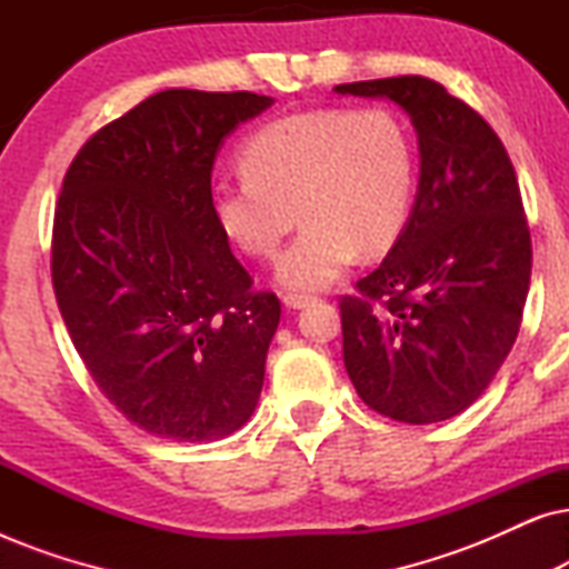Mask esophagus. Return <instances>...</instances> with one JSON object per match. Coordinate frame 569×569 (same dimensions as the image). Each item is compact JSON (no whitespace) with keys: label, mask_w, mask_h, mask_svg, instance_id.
Masks as SVG:
<instances>
[{"label":"esophagus","mask_w":569,"mask_h":569,"mask_svg":"<svg viewBox=\"0 0 569 569\" xmlns=\"http://www.w3.org/2000/svg\"><path fill=\"white\" fill-rule=\"evenodd\" d=\"M282 302H284L287 308L300 310V308H306L308 302H313V295H306V292H287L284 298H282Z\"/></svg>","instance_id":"obj_1"}]
</instances>
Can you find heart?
Masks as SVG:
<instances>
[{
	"mask_svg": "<svg viewBox=\"0 0 569 569\" xmlns=\"http://www.w3.org/2000/svg\"><path fill=\"white\" fill-rule=\"evenodd\" d=\"M238 181L209 197L222 236L271 259L295 220L300 236L277 261L279 284L318 290L357 253L376 259L407 228L417 191V147L383 106L313 108L253 131L240 147Z\"/></svg>",
	"mask_w": 569,
	"mask_h": 569,
	"instance_id": "1",
	"label": "heart"
}]
</instances>
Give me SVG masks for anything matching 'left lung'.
Wrapping results in <instances>:
<instances>
[{
	"mask_svg": "<svg viewBox=\"0 0 569 569\" xmlns=\"http://www.w3.org/2000/svg\"><path fill=\"white\" fill-rule=\"evenodd\" d=\"M341 96L388 98L415 123L419 186L383 263L341 298L345 368L360 399L407 425L461 415L516 345L531 232L516 168L492 127L419 74L349 82Z\"/></svg>",
	"mask_w": 569,
	"mask_h": 569,
	"instance_id": "8db88e82",
	"label": "left lung"
}]
</instances>
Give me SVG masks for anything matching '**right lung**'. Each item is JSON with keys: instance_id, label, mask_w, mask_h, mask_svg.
I'll list each match as a JSON object with an SVG mask.
<instances>
[{"instance_id": "obj_1", "label": "right lung", "mask_w": 569, "mask_h": 569, "mask_svg": "<svg viewBox=\"0 0 569 569\" xmlns=\"http://www.w3.org/2000/svg\"><path fill=\"white\" fill-rule=\"evenodd\" d=\"M271 103L246 90L154 92L96 131L61 183V318L100 393L158 438L220 440L259 403L282 306L253 290L209 197L222 139Z\"/></svg>"}]
</instances>
